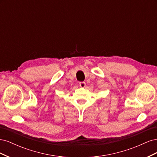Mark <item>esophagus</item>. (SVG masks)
<instances>
[{
	"label": "esophagus",
	"instance_id": "obj_1",
	"mask_svg": "<svg viewBox=\"0 0 157 157\" xmlns=\"http://www.w3.org/2000/svg\"><path fill=\"white\" fill-rule=\"evenodd\" d=\"M79 84H80V86L81 88H84L85 86H86V83H85L84 82H80Z\"/></svg>",
	"mask_w": 157,
	"mask_h": 157
}]
</instances>
